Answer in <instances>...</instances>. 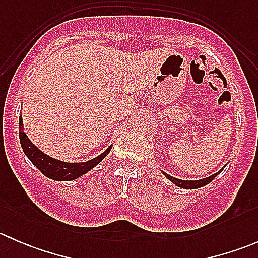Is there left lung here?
Listing matches in <instances>:
<instances>
[{
	"label": "left lung",
	"mask_w": 258,
	"mask_h": 258,
	"mask_svg": "<svg viewBox=\"0 0 258 258\" xmlns=\"http://www.w3.org/2000/svg\"><path fill=\"white\" fill-rule=\"evenodd\" d=\"M221 171H222V170H221ZM221 171H220V172H221ZM220 172L215 173V175L210 176V177H207V178L199 179V181H183V179H178V178L172 177V176L167 175V173H165V176H166V177H167L168 179H170L171 182H173V183H175L176 186L181 187V188L192 189V188H200V187H202V186H206V184L210 183V182L212 181V179L215 178L216 176H217Z\"/></svg>",
	"instance_id": "8db88e82"
}]
</instances>
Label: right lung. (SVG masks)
Here are the masks:
<instances>
[{
	"label": "right lung",
	"mask_w": 258,
	"mask_h": 258,
	"mask_svg": "<svg viewBox=\"0 0 258 258\" xmlns=\"http://www.w3.org/2000/svg\"><path fill=\"white\" fill-rule=\"evenodd\" d=\"M18 124H20V132H18V135H20V142L21 146H22V150L23 152H25V155L30 158L31 162H32L43 175L47 176L48 178L56 179V181H72V179L81 177V176H83L85 173H87L91 168H93L96 165H98V163L110 153L111 148H112V146H110L102 155L93 158V160L87 161V162H62V161L54 160V158L49 157L46 153H43L42 151L38 150V148L30 141L27 135L23 132L22 118H20V123Z\"/></svg>",
	"instance_id": "1"
}]
</instances>
